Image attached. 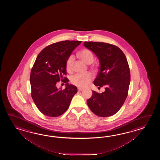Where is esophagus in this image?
<instances>
[{"instance_id":"esophagus-1","label":"esophagus","mask_w":160,"mask_h":160,"mask_svg":"<svg viewBox=\"0 0 160 160\" xmlns=\"http://www.w3.org/2000/svg\"><path fill=\"white\" fill-rule=\"evenodd\" d=\"M83 90V88H78V91H82V90Z\"/></svg>"}]
</instances>
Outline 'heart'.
Here are the masks:
<instances>
[{
	"mask_svg": "<svg viewBox=\"0 0 160 160\" xmlns=\"http://www.w3.org/2000/svg\"><path fill=\"white\" fill-rule=\"evenodd\" d=\"M79 57L88 64H91L94 61V56L91 51L88 49H84L79 53ZM74 63V57L70 56L66 62V69L70 72L72 68ZM92 78V75L90 72L85 74H75L72 75L70 81L73 85L79 87H85L90 82Z\"/></svg>",
	"mask_w": 160,
	"mask_h": 160,
	"instance_id": "b5f03b06",
	"label": "heart"
}]
</instances>
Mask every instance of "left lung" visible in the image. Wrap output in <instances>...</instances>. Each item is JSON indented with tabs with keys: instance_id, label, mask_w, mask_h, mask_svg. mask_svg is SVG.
<instances>
[{
	"instance_id": "obj_1",
	"label": "left lung",
	"mask_w": 160,
	"mask_h": 160,
	"mask_svg": "<svg viewBox=\"0 0 160 160\" xmlns=\"http://www.w3.org/2000/svg\"><path fill=\"white\" fill-rule=\"evenodd\" d=\"M84 46L98 58L99 71L94 81L105 92L92 91L87 103L95 115L108 117L115 114L124 103L129 88L130 73L125 55L119 48L103 42H85Z\"/></svg>"
}]
</instances>
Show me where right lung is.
Instances as JSON below:
<instances>
[{
    "mask_svg": "<svg viewBox=\"0 0 160 160\" xmlns=\"http://www.w3.org/2000/svg\"><path fill=\"white\" fill-rule=\"evenodd\" d=\"M81 41H64L44 48L37 57L31 72V97L38 109L45 116L56 117L68 110L77 88L69 84L66 62ZM64 79L66 88L58 89L56 83Z\"/></svg>",
    "mask_w": 160,
    "mask_h": 160,
    "instance_id": "add662e5",
    "label": "right lung"
}]
</instances>
